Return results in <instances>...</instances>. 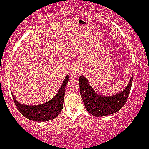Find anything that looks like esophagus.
<instances>
[{"instance_id":"34e87169","label":"esophagus","mask_w":149,"mask_h":149,"mask_svg":"<svg viewBox=\"0 0 149 149\" xmlns=\"http://www.w3.org/2000/svg\"><path fill=\"white\" fill-rule=\"evenodd\" d=\"M81 73V69L78 65H73L70 70V76L72 77H77Z\"/></svg>"}]
</instances>
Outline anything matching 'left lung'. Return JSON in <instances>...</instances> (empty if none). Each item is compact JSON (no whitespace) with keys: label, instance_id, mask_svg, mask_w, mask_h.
<instances>
[{"label":"left lung","instance_id":"left-lung-1","mask_svg":"<svg viewBox=\"0 0 149 149\" xmlns=\"http://www.w3.org/2000/svg\"><path fill=\"white\" fill-rule=\"evenodd\" d=\"M79 81L80 94L85 108L92 116L102 117L116 113L125 104L130 93L133 76L123 91L109 97L102 96L96 94L84 77L80 76Z\"/></svg>","mask_w":149,"mask_h":149}]
</instances>
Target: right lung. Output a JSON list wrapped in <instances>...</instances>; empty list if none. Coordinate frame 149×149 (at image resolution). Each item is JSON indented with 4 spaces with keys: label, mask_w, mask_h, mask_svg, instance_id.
I'll list each match as a JSON object with an SVG mask.
<instances>
[{
    "label": "right lung",
    "mask_w": 149,
    "mask_h": 149,
    "mask_svg": "<svg viewBox=\"0 0 149 149\" xmlns=\"http://www.w3.org/2000/svg\"><path fill=\"white\" fill-rule=\"evenodd\" d=\"M69 80V76L65 77L57 95L45 104L38 106H26L17 102L13 95V98L18 110L22 115L28 119L37 121H47L55 119L61 111L64 103L65 91Z\"/></svg>",
    "instance_id": "obj_1"
}]
</instances>
